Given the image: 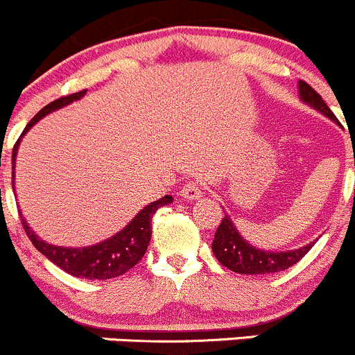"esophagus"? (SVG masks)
<instances>
[{
  "instance_id": "1",
  "label": "esophagus",
  "mask_w": 355,
  "mask_h": 355,
  "mask_svg": "<svg viewBox=\"0 0 355 355\" xmlns=\"http://www.w3.org/2000/svg\"><path fill=\"white\" fill-rule=\"evenodd\" d=\"M180 196L184 198L185 201H194V200H200L203 196V189L198 182H187V184L182 187L180 191Z\"/></svg>"
}]
</instances>
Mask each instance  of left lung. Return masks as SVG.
<instances>
[{"label":"left lung","instance_id":"8db88e82","mask_svg":"<svg viewBox=\"0 0 355 355\" xmlns=\"http://www.w3.org/2000/svg\"><path fill=\"white\" fill-rule=\"evenodd\" d=\"M297 91H300V99L304 105L312 107L313 110L320 112L324 117L331 119L334 124L340 125L338 119L334 117V114L329 110L326 103H324V99L306 82H297ZM313 243L315 241H310V243L293 248V250H264V248L248 243L241 236L240 231L236 230V226H234L230 215L226 214L220 226L215 231L211 250H214L218 263L223 264V266L230 268L234 273L266 275L278 273V271H284L293 266V264H296L313 247Z\"/></svg>","mask_w":355,"mask_h":355}]
</instances>
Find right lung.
Returning a JSON list of instances; mask_svg holds the SVG:
<instances>
[{
    "mask_svg": "<svg viewBox=\"0 0 355 355\" xmlns=\"http://www.w3.org/2000/svg\"><path fill=\"white\" fill-rule=\"evenodd\" d=\"M85 92L87 91L75 92V94L64 96V98H59L55 99V101L49 103L47 107H43L42 110L28 122V125H26V129L22 131L17 144L13 145L12 184H15V159H17V150L19 145H21L22 137H24L26 132H28L40 119L52 114V112L59 110V108L66 107L69 103L78 101L80 98H84ZM170 203H173V198L171 196H164L161 198V200L154 201V203H148L147 207L141 208V210L131 218V223H128V226L122 227L119 233H115L114 236L99 241V243L96 245H89V247H58V245L47 243V241L42 240V238L29 227L28 220L22 217V214L21 218L22 226H24V231L29 236V240H31V243L35 245L49 261H52L55 266H59L61 270H64L66 273L73 275V277L87 278V280H108V278L121 277L125 271L131 270L135 264H138V261L144 257V254L147 252L148 243H150L152 217H154V214L159 208Z\"/></svg>",
    "mask_w": 355,
    "mask_h": 355,
    "instance_id": "1",
    "label": "right lung"
}]
</instances>
